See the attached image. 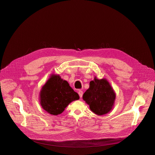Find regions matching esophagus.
I'll return each mask as SVG.
<instances>
[{
	"label": "esophagus",
	"instance_id": "1",
	"mask_svg": "<svg viewBox=\"0 0 155 155\" xmlns=\"http://www.w3.org/2000/svg\"><path fill=\"white\" fill-rule=\"evenodd\" d=\"M78 94H79V96H80V98H82V96H83V91H82L81 90H79V91H78Z\"/></svg>",
	"mask_w": 155,
	"mask_h": 155
}]
</instances>
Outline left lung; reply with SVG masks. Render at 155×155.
I'll list each match as a JSON object with an SVG mask.
<instances>
[{
  "mask_svg": "<svg viewBox=\"0 0 155 155\" xmlns=\"http://www.w3.org/2000/svg\"><path fill=\"white\" fill-rule=\"evenodd\" d=\"M115 99L116 94L107 80L98 79L96 77L90 81V87L83 96L90 110L97 115H105L111 111Z\"/></svg>",
  "mask_w": 155,
  "mask_h": 155,
  "instance_id": "1",
  "label": "left lung"
}]
</instances>
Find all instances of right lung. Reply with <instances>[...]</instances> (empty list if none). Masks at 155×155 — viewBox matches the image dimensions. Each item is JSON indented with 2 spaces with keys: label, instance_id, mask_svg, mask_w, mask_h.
Wrapping results in <instances>:
<instances>
[{
  "label": "right lung",
  "instance_id": "obj_1",
  "mask_svg": "<svg viewBox=\"0 0 155 155\" xmlns=\"http://www.w3.org/2000/svg\"><path fill=\"white\" fill-rule=\"evenodd\" d=\"M39 96L41 107L53 115L61 114L71 102L80 99L68 82L54 74L41 87Z\"/></svg>",
  "mask_w": 155,
  "mask_h": 155
}]
</instances>
